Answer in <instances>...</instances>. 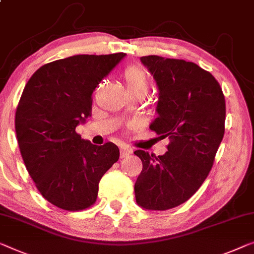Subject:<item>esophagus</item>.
<instances>
[{"label":"esophagus","instance_id":"1","mask_svg":"<svg viewBox=\"0 0 254 254\" xmlns=\"http://www.w3.org/2000/svg\"><path fill=\"white\" fill-rule=\"evenodd\" d=\"M120 153H121V157L124 158V157H127L128 155L133 153V149L130 148V147H122L120 150Z\"/></svg>","mask_w":254,"mask_h":254}]
</instances>
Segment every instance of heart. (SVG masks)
<instances>
[{
	"mask_svg": "<svg viewBox=\"0 0 254 254\" xmlns=\"http://www.w3.org/2000/svg\"><path fill=\"white\" fill-rule=\"evenodd\" d=\"M124 81L128 93L143 92L147 93L149 89L148 77L146 71L139 66H130L124 71Z\"/></svg>",
	"mask_w": 254,
	"mask_h": 254,
	"instance_id": "b5f03b06",
	"label": "heart"
}]
</instances>
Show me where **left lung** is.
I'll list each match as a JSON object with an SVG mask.
<instances>
[{
	"label": "left lung",
	"instance_id": "left-lung-1",
	"mask_svg": "<svg viewBox=\"0 0 254 254\" xmlns=\"http://www.w3.org/2000/svg\"><path fill=\"white\" fill-rule=\"evenodd\" d=\"M140 62L158 90L149 128L170 143L157 157L134 151L142 162L135 200L145 210L164 211L190 198L209 175L225 133V97L217 79L194 63L158 56Z\"/></svg>",
	"mask_w": 254,
	"mask_h": 254
}]
</instances>
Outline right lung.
Returning a JSON list of instances; mask_svg holds the SVG:
<instances>
[{"instance_id": "add662e5", "label": "right lung", "mask_w": 254, "mask_h": 254, "mask_svg": "<svg viewBox=\"0 0 254 254\" xmlns=\"http://www.w3.org/2000/svg\"><path fill=\"white\" fill-rule=\"evenodd\" d=\"M127 55H77L40 67L22 91L14 127L20 153L43 197L67 211L96 202L100 179L119 161L115 143L92 145L75 128L91 116L97 85Z\"/></svg>"}]
</instances>
